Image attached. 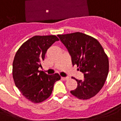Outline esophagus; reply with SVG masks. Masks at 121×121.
Masks as SVG:
<instances>
[{
  "instance_id": "1",
  "label": "esophagus",
  "mask_w": 121,
  "mask_h": 121,
  "mask_svg": "<svg viewBox=\"0 0 121 121\" xmlns=\"http://www.w3.org/2000/svg\"><path fill=\"white\" fill-rule=\"evenodd\" d=\"M69 79V77H61V80H67Z\"/></svg>"
}]
</instances>
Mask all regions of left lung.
<instances>
[{
  "label": "left lung",
  "instance_id": "1",
  "mask_svg": "<svg viewBox=\"0 0 121 121\" xmlns=\"http://www.w3.org/2000/svg\"><path fill=\"white\" fill-rule=\"evenodd\" d=\"M58 36L68 49L72 65L84 75L83 80L76 79L77 87L71 94L79 99L93 97L103 87L109 73V59L103 48L96 39L79 32Z\"/></svg>",
  "mask_w": 121,
  "mask_h": 121
}]
</instances>
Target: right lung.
<instances>
[{"mask_svg":"<svg viewBox=\"0 0 121 121\" xmlns=\"http://www.w3.org/2000/svg\"><path fill=\"white\" fill-rule=\"evenodd\" d=\"M56 36H35L19 48L12 64V76L16 86L27 99L40 103L51 95L53 86L60 80L59 74L51 75L39 70L42 68L48 49L55 41Z\"/></svg>","mask_w":121,"mask_h":121,"instance_id":"1","label":"right lung"}]
</instances>
